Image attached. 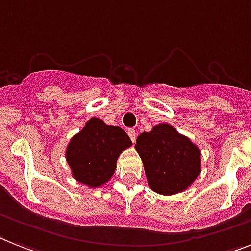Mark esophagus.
<instances>
[{
  "label": "esophagus",
  "mask_w": 251,
  "mask_h": 251,
  "mask_svg": "<svg viewBox=\"0 0 251 251\" xmlns=\"http://www.w3.org/2000/svg\"><path fill=\"white\" fill-rule=\"evenodd\" d=\"M128 136H129L130 140L134 142V141H136V137H137V133H136V130L134 129H128Z\"/></svg>",
  "instance_id": "obj_1"
}]
</instances>
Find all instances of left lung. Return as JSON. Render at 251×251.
<instances>
[{"label": "left lung", "instance_id": "obj_1", "mask_svg": "<svg viewBox=\"0 0 251 251\" xmlns=\"http://www.w3.org/2000/svg\"><path fill=\"white\" fill-rule=\"evenodd\" d=\"M134 149L144 163L149 187L160 195L185 191L201 172L199 146L172 124H156L141 133Z\"/></svg>", "mask_w": 251, "mask_h": 251}]
</instances>
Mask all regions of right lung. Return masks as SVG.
Segmentation results:
<instances>
[{
  "label": "right lung",
  "mask_w": 251,
  "mask_h": 251,
  "mask_svg": "<svg viewBox=\"0 0 251 251\" xmlns=\"http://www.w3.org/2000/svg\"><path fill=\"white\" fill-rule=\"evenodd\" d=\"M130 146L132 141L124 129L91 118L66 146L72 177L90 188L103 186L113 177L118 158Z\"/></svg>",
  "instance_id": "right-lung-1"
}]
</instances>
